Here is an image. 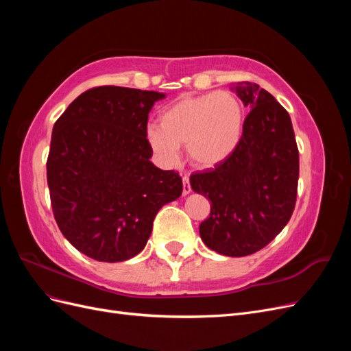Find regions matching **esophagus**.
Here are the masks:
<instances>
[{
	"label": "esophagus",
	"instance_id": "1",
	"mask_svg": "<svg viewBox=\"0 0 351 351\" xmlns=\"http://www.w3.org/2000/svg\"><path fill=\"white\" fill-rule=\"evenodd\" d=\"M190 192H192V187H190L189 177H183V195L187 196Z\"/></svg>",
	"mask_w": 351,
	"mask_h": 351
}]
</instances>
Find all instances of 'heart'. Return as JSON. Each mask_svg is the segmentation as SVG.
<instances>
[{"mask_svg": "<svg viewBox=\"0 0 351 351\" xmlns=\"http://www.w3.org/2000/svg\"><path fill=\"white\" fill-rule=\"evenodd\" d=\"M244 121V107L234 93L210 92L169 105L159 115V125H147L145 137L162 165H174L180 146L184 145L192 165L209 169L234 155L243 139Z\"/></svg>", "mask_w": 351, "mask_h": 351, "instance_id": "1", "label": "heart"}]
</instances>
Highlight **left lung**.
<instances>
[{
  "instance_id": "8db88e82",
  "label": "left lung",
  "mask_w": 351,
  "mask_h": 351,
  "mask_svg": "<svg viewBox=\"0 0 351 351\" xmlns=\"http://www.w3.org/2000/svg\"><path fill=\"white\" fill-rule=\"evenodd\" d=\"M244 107L240 146L224 164L190 177L196 193L210 202L200 239L231 258L267 246L290 221L299 182V151L289 112L259 84H231Z\"/></svg>"
}]
</instances>
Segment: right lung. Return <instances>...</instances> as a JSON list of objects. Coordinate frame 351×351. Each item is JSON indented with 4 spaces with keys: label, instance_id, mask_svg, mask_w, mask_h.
Returning <instances> with one entry per match:
<instances>
[{
    "label": "right lung",
    "instance_id": "obj_1",
    "mask_svg": "<svg viewBox=\"0 0 351 351\" xmlns=\"http://www.w3.org/2000/svg\"><path fill=\"white\" fill-rule=\"evenodd\" d=\"M167 95L120 86L83 92L54 124L47 161L51 205L74 247L99 262L139 254L154 219L182 196V177L149 159L147 114Z\"/></svg>",
    "mask_w": 351,
    "mask_h": 351
}]
</instances>
